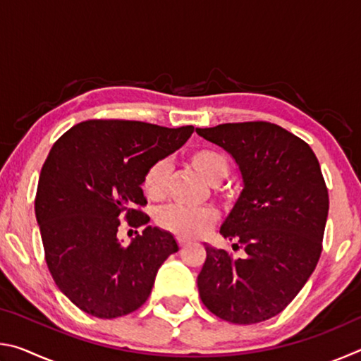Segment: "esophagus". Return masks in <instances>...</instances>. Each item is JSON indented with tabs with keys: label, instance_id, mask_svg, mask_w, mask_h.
Returning a JSON list of instances; mask_svg holds the SVG:
<instances>
[{
	"label": "esophagus",
	"instance_id": "obj_1",
	"mask_svg": "<svg viewBox=\"0 0 361 361\" xmlns=\"http://www.w3.org/2000/svg\"><path fill=\"white\" fill-rule=\"evenodd\" d=\"M178 245H180L181 248H185V247L188 245V240L183 239V237H178Z\"/></svg>",
	"mask_w": 361,
	"mask_h": 361
}]
</instances>
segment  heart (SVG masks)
<instances>
[{
	"label": "heart",
	"instance_id": "b5f03b06",
	"mask_svg": "<svg viewBox=\"0 0 361 361\" xmlns=\"http://www.w3.org/2000/svg\"><path fill=\"white\" fill-rule=\"evenodd\" d=\"M189 162L210 185H216L228 173V161L221 152L215 149H195L189 154ZM167 170L169 164L166 161H157L146 170L143 176V191L149 200L162 199L166 191ZM215 221L216 212L210 207L186 209L181 205H169L157 215V223L161 224V228L183 239H197L204 235Z\"/></svg>",
	"mask_w": 361,
	"mask_h": 361
}]
</instances>
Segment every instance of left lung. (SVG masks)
Returning a JSON list of instances; mask_svg holds the SVG:
<instances>
[{
	"instance_id": "obj_1",
	"label": "left lung",
	"mask_w": 361,
	"mask_h": 361,
	"mask_svg": "<svg viewBox=\"0 0 361 361\" xmlns=\"http://www.w3.org/2000/svg\"><path fill=\"white\" fill-rule=\"evenodd\" d=\"M195 132L239 166L243 189L219 232L247 253L234 259L205 243L200 299L226 322H264L295 299L319 262L329 209L319 159L304 140L271 122Z\"/></svg>"
}]
</instances>
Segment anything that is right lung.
Listing matches in <instances>:
<instances>
[{"label":"right lung","instance_id":"1","mask_svg":"<svg viewBox=\"0 0 361 361\" xmlns=\"http://www.w3.org/2000/svg\"><path fill=\"white\" fill-rule=\"evenodd\" d=\"M192 126L169 129L140 121L92 119L73 126L41 169L35 199L49 272L85 314L116 319L146 302L156 274L178 243L146 226L122 245L119 218L133 228L149 221L143 176L191 137Z\"/></svg>","mask_w":361,"mask_h":361}]
</instances>
